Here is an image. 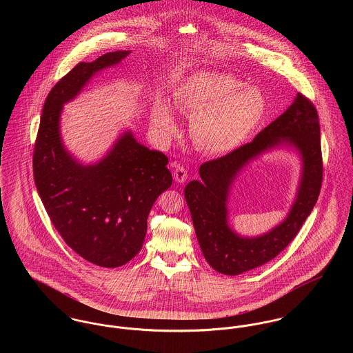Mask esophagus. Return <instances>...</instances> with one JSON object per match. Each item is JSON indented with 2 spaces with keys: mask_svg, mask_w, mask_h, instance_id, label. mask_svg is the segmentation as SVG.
Returning a JSON list of instances; mask_svg holds the SVG:
<instances>
[{
  "mask_svg": "<svg viewBox=\"0 0 353 353\" xmlns=\"http://www.w3.org/2000/svg\"><path fill=\"white\" fill-rule=\"evenodd\" d=\"M172 175H174V179H175L178 183H183V182L186 181V178H188V171H186V168H185L183 165H176V167L174 168Z\"/></svg>",
  "mask_w": 353,
  "mask_h": 353,
  "instance_id": "1",
  "label": "esophagus"
}]
</instances>
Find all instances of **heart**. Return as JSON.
I'll return each instance as SVG.
<instances>
[{
  "label": "heart",
  "mask_w": 353,
  "mask_h": 353,
  "mask_svg": "<svg viewBox=\"0 0 353 353\" xmlns=\"http://www.w3.org/2000/svg\"><path fill=\"white\" fill-rule=\"evenodd\" d=\"M227 73L206 72L189 79L174 95L175 107L193 118L192 137L202 151L224 154L238 148L265 114L262 94ZM152 126L168 140L176 132L171 110L156 103Z\"/></svg>",
  "instance_id": "1"
}]
</instances>
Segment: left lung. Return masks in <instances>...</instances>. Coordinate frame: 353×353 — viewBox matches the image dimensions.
Returning <instances> with one entry per match:
<instances>
[{
	"label": "left lung",
	"instance_id": "1",
	"mask_svg": "<svg viewBox=\"0 0 353 353\" xmlns=\"http://www.w3.org/2000/svg\"><path fill=\"white\" fill-rule=\"evenodd\" d=\"M281 142L292 143L303 154L299 199L289 217L274 230L258 239H241L226 224L225 201L230 182L252 157ZM200 176V181H192L185 188V199L206 262L228 276L241 274L269 262L298 235L321 192L323 161L315 105L303 94H298L287 111L261 130L252 143L202 163Z\"/></svg>",
	"mask_w": 353,
	"mask_h": 353
}]
</instances>
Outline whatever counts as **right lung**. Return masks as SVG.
<instances>
[{"label": "right lung", "instance_id": "1", "mask_svg": "<svg viewBox=\"0 0 353 353\" xmlns=\"http://www.w3.org/2000/svg\"><path fill=\"white\" fill-rule=\"evenodd\" d=\"M129 52L79 62L51 88L32 157L37 190L51 224L70 249L103 268L122 266L141 250L152 205L172 183L168 157L139 144L128 132L98 164L81 165L63 150L58 122L65 101L94 73Z\"/></svg>", "mask_w": 353, "mask_h": 353}]
</instances>
